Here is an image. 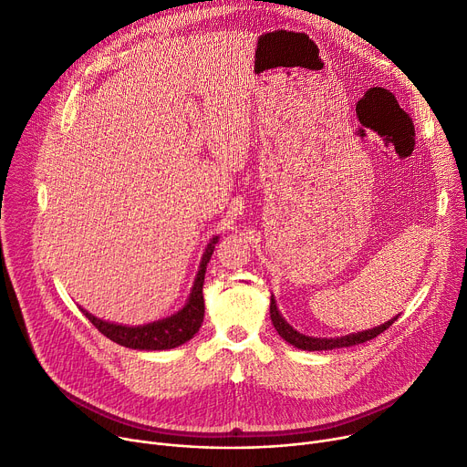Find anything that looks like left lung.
<instances>
[{
    "label": "left lung",
    "mask_w": 467,
    "mask_h": 467,
    "mask_svg": "<svg viewBox=\"0 0 467 467\" xmlns=\"http://www.w3.org/2000/svg\"><path fill=\"white\" fill-rule=\"evenodd\" d=\"M271 321L273 326L276 329V333L285 340L290 342L292 346L299 348V349H306V351H321V349H335V348H348V346H355V344H363V342H368L372 338H376L378 335H381L385 329H389L394 321H397V317L389 319L387 324L379 326V327H374V329H368V331H361V333H353V335H346V337H338V338H316V337H306V335H301L297 333L288 321H285L278 308H276V301L275 297L271 296Z\"/></svg>",
    "instance_id": "8db88e82"
}]
</instances>
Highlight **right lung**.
<instances>
[{"label": "right lung", "instance_id": "right-lung-1", "mask_svg": "<svg viewBox=\"0 0 467 467\" xmlns=\"http://www.w3.org/2000/svg\"><path fill=\"white\" fill-rule=\"evenodd\" d=\"M219 243V235H214L205 253L202 256L200 262V269L198 275L194 278V285L191 290L189 301L187 305L175 312L170 317L153 321V324H146V326H138V327H127V326H118V324H110V321H104L95 317L93 314H89L88 310L82 308L84 316L91 321V324L106 337L110 338L112 342L130 348V349H146V351H153V349H171L182 346L185 342H189L202 327L203 321V278H205V269L207 264L211 260V254L214 250V244Z\"/></svg>", "mask_w": 467, "mask_h": 467}]
</instances>
